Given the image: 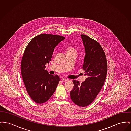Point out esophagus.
Listing matches in <instances>:
<instances>
[{"label": "esophagus", "mask_w": 131, "mask_h": 131, "mask_svg": "<svg viewBox=\"0 0 131 131\" xmlns=\"http://www.w3.org/2000/svg\"><path fill=\"white\" fill-rule=\"evenodd\" d=\"M68 79H65V78H62L61 79V80L63 81V82H66V81H68Z\"/></svg>", "instance_id": "obj_1"}]
</instances>
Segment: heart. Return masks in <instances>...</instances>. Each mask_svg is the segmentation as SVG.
<instances>
[{
  "label": "heart",
  "instance_id": "heart-1",
  "mask_svg": "<svg viewBox=\"0 0 131 131\" xmlns=\"http://www.w3.org/2000/svg\"><path fill=\"white\" fill-rule=\"evenodd\" d=\"M66 52L67 54H75L77 55V50L73 47H69L66 50Z\"/></svg>",
  "mask_w": 131,
  "mask_h": 131
}]
</instances>
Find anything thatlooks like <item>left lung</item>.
I'll return each instance as SVG.
<instances>
[{
  "mask_svg": "<svg viewBox=\"0 0 131 131\" xmlns=\"http://www.w3.org/2000/svg\"><path fill=\"white\" fill-rule=\"evenodd\" d=\"M81 37L85 51L82 69L87 78L81 83L73 80L74 86L70 96L75 104L85 107L94 101L104 83L107 62L100 44L87 35H81Z\"/></svg>",
  "mask_w": 131,
  "mask_h": 131,
  "instance_id": "1",
  "label": "left lung"
}]
</instances>
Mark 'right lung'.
<instances>
[{
	"label": "right lung",
	"instance_id": "add662e5",
	"mask_svg": "<svg viewBox=\"0 0 131 131\" xmlns=\"http://www.w3.org/2000/svg\"><path fill=\"white\" fill-rule=\"evenodd\" d=\"M64 39L59 35L42 34L33 38L24 51L21 61L22 79L29 95L37 103L48 100L60 81L58 75L49 74L45 69L56 46Z\"/></svg>",
	"mask_w": 131,
	"mask_h": 131
}]
</instances>
